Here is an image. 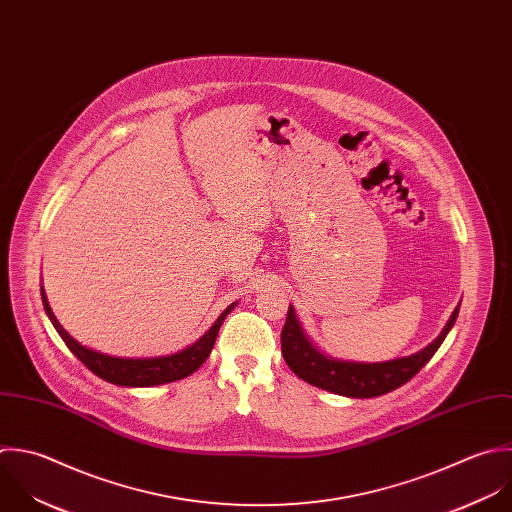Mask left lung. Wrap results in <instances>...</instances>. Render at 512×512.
Returning a JSON list of instances; mask_svg holds the SVG:
<instances>
[{
	"label": "left lung",
	"instance_id": "obj_1",
	"mask_svg": "<svg viewBox=\"0 0 512 512\" xmlns=\"http://www.w3.org/2000/svg\"><path fill=\"white\" fill-rule=\"evenodd\" d=\"M457 317L459 307L453 311L441 335L429 347L415 355L383 363H355L323 355L305 335L301 323L297 321L295 309L289 305L287 321L281 331V351L289 369L305 383L343 397L371 399L391 393L411 381L437 353V349L453 329Z\"/></svg>",
	"mask_w": 512,
	"mask_h": 512
}]
</instances>
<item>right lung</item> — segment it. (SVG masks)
Returning <instances> with one entry per match:
<instances>
[{"label":"right lung","instance_id":"add662e5","mask_svg":"<svg viewBox=\"0 0 512 512\" xmlns=\"http://www.w3.org/2000/svg\"><path fill=\"white\" fill-rule=\"evenodd\" d=\"M41 301H43V307H45V313H47L51 325L55 327V331L59 333V337L63 339L67 349L99 379L119 385V387H155V385H165V383L185 379L191 373H195L209 357L223 319L235 307V303L229 305L201 339H197L191 347H187L179 353L165 355V357H149V359H125V357H111V355L87 349L81 343H77L55 319V315L47 303L43 287H41Z\"/></svg>","mask_w":512,"mask_h":512}]
</instances>
